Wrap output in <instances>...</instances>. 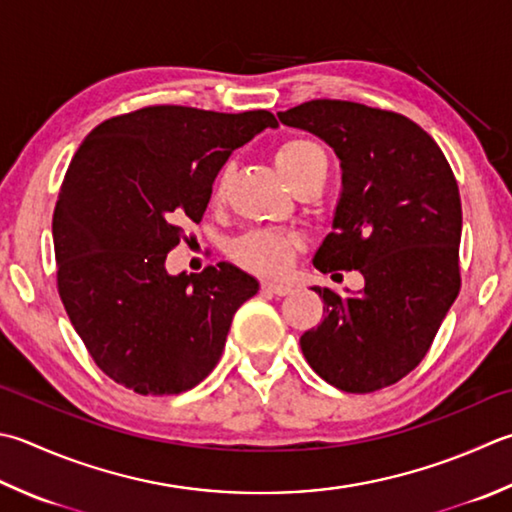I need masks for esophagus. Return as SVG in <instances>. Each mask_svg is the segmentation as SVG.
<instances>
[{
	"instance_id": "1",
	"label": "esophagus",
	"mask_w": 512,
	"mask_h": 512,
	"mask_svg": "<svg viewBox=\"0 0 512 512\" xmlns=\"http://www.w3.org/2000/svg\"><path fill=\"white\" fill-rule=\"evenodd\" d=\"M260 289H263V292H267V294H276V296L292 294V285L276 283V281H263V283H260Z\"/></svg>"
}]
</instances>
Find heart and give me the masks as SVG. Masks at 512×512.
<instances>
[{
  "instance_id": "obj_1",
  "label": "heart",
  "mask_w": 512,
  "mask_h": 512,
  "mask_svg": "<svg viewBox=\"0 0 512 512\" xmlns=\"http://www.w3.org/2000/svg\"><path fill=\"white\" fill-rule=\"evenodd\" d=\"M274 162L278 171L296 187L298 182L312 176H325L327 156L323 147L310 138H289L274 151ZM231 167L220 169L214 182V200H220L227 191ZM301 249V240L292 234L276 229H254L245 236L236 238L229 245V256L240 267L254 274L278 276L292 265L294 256Z\"/></svg>"
}]
</instances>
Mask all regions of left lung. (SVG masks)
Listing matches in <instances>:
<instances>
[{
    "label": "left lung",
    "instance_id": "left-lung-1",
    "mask_svg": "<svg viewBox=\"0 0 512 512\" xmlns=\"http://www.w3.org/2000/svg\"><path fill=\"white\" fill-rule=\"evenodd\" d=\"M325 140L343 191L314 256L318 272L359 269L361 292L323 298L325 318L301 336L312 370L334 388L376 392L428 354L461 287V198L446 156L406 115L359 102L312 100L278 113Z\"/></svg>",
    "mask_w": 512,
    "mask_h": 512
}]
</instances>
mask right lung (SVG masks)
<instances>
[{
  "instance_id": "add662e5",
  "label": "right lung",
  "mask_w": 512,
  "mask_h": 512,
  "mask_svg": "<svg viewBox=\"0 0 512 512\" xmlns=\"http://www.w3.org/2000/svg\"><path fill=\"white\" fill-rule=\"evenodd\" d=\"M269 111L160 104L84 138L53 211L57 292L95 365L144 397L187 392L216 368L258 281L229 263L171 276L167 254L200 223L231 151Z\"/></svg>"
}]
</instances>
